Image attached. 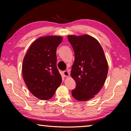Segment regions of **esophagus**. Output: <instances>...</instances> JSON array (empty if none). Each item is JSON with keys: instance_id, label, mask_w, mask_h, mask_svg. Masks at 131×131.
Here are the masks:
<instances>
[{"instance_id": "obj_1", "label": "esophagus", "mask_w": 131, "mask_h": 131, "mask_svg": "<svg viewBox=\"0 0 131 131\" xmlns=\"http://www.w3.org/2000/svg\"><path fill=\"white\" fill-rule=\"evenodd\" d=\"M63 75L64 76H65V77H68V76H69V72H68V70H65V71H63Z\"/></svg>"}]
</instances>
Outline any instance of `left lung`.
<instances>
[{"label": "left lung", "instance_id": "1", "mask_svg": "<svg viewBox=\"0 0 131 131\" xmlns=\"http://www.w3.org/2000/svg\"><path fill=\"white\" fill-rule=\"evenodd\" d=\"M74 52L71 76L76 87L72 94L76 100H90L102 88L108 73V65L103 48L97 40L88 35H69Z\"/></svg>", "mask_w": 131, "mask_h": 131}]
</instances>
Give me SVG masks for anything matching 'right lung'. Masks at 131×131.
I'll list each match as a JSON object with an SVG mask.
<instances>
[{"instance_id": "right-lung-1", "label": "right lung", "mask_w": 131, "mask_h": 131, "mask_svg": "<svg viewBox=\"0 0 131 131\" xmlns=\"http://www.w3.org/2000/svg\"><path fill=\"white\" fill-rule=\"evenodd\" d=\"M63 38L58 36L40 37L33 42L24 57L23 76L30 92L41 100L54 96L62 83L57 67V48Z\"/></svg>"}]
</instances>
